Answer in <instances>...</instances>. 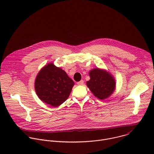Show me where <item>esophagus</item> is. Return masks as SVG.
<instances>
[{
    "instance_id": "obj_1",
    "label": "esophagus",
    "mask_w": 154,
    "mask_h": 154,
    "mask_svg": "<svg viewBox=\"0 0 154 154\" xmlns=\"http://www.w3.org/2000/svg\"><path fill=\"white\" fill-rule=\"evenodd\" d=\"M77 85H83V80H80V82H77Z\"/></svg>"
}]
</instances>
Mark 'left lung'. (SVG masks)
Here are the masks:
<instances>
[{"label": "left lung", "mask_w": 154, "mask_h": 154, "mask_svg": "<svg viewBox=\"0 0 154 154\" xmlns=\"http://www.w3.org/2000/svg\"><path fill=\"white\" fill-rule=\"evenodd\" d=\"M90 80L86 85L94 96L100 100L110 96L115 89L116 82L114 77L105 70L95 68L90 71Z\"/></svg>", "instance_id": "8db88e82"}]
</instances>
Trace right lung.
Returning a JSON list of instances; mask_svg holds the SVG:
<instances>
[{"instance_id": "1", "label": "right lung", "mask_w": 154, "mask_h": 154, "mask_svg": "<svg viewBox=\"0 0 154 154\" xmlns=\"http://www.w3.org/2000/svg\"><path fill=\"white\" fill-rule=\"evenodd\" d=\"M74 85V82L66 72L51 63L40 70L35 82L38 97L55 107L68 99Z\"/></svg>"}]
</instances>
